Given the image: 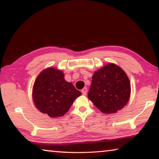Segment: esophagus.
<instances>
[{
	"mask_svg": "<svg viewBox=\"0 0 159 159\" xmlns=\"http://www.w3.org/2000/svg\"><path fill=\"white\" fill-rule=\"evenodd\" d=\"M88 92V88H84L83 89L81 90V93L83 95H85L86 93Z\"/></svg>",
	"mask_w": 159,
	"mask_h": 159,
	"instance_id": "34e87169",
	"label": "esophagus"
}]
</instances>
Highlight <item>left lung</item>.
<instances>
[{
    "instance_id": "left-lung-1",
    "label": "left lung",
    "mask_w": 159,
    "mask_h": 159,
    "mask_svg": "<svg viewBox=\"0 0 159 159\" xmlns=\"http://www.w3.org/2000/svg\"><path fill=\"white\" fill-rule=\"evenodd\" d=\"M130 83L119 66L107 64L95 71L88 99L104 114H114L127 104L130 96Z\"/></svg>"
}]
</instances>
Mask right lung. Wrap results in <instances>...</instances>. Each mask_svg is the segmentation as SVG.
<instances>
[{
	"label": "right lung",
	"mask_w": 159,
	"mask_h": 159,
	"mask_svg": "<svg viewBox=\"0 0 159 159\" xmlns=\"http://www.w3.org/2000/svg\"><path fill=\"white\" fill-rule=\"evenodd\" d=\"M80 95L81 93L64 79L63 71L54 67L43 70L32 90L35 106L50 118L63 116Z\"/></svg>",
	"instance_id": "obj_1"
}]
</instances>
